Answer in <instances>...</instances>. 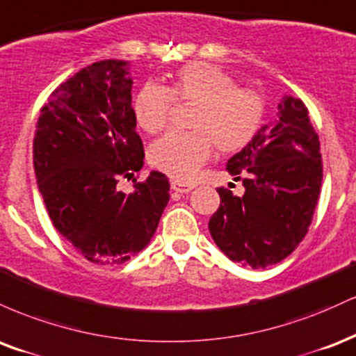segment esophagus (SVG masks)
<instances>
[{"mask_svg": "<svg viewBox=\"0 0 356 356\" xmlns=\"http://www.w3.org/2000/svg\"><path fill=\"white\" fill-rule=\"evenodd\" d=\"M195 185H191V183H185V181H178V179H173L171 181V190L177 191V193H190L191 190H193Z\"/></svg>", "mask_w": 356, "mask_h": 356, "instance_id": "obj_1", "label": "esophagus"}]
</instances>
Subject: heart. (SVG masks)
Listing matches in <instances>:
<instances>
[{
    "instance_id": "1",
    "label": "heart",
    "mask_w": 356,
    "mask_h": 356,
    "mask_svg": "<svg viewBox=\"0 0 356 356\" xmlns=\"http://www.w3.org/2000/svg\"><path fill=\"white\" fill-rule=\"evenodd\" d=\"M196 102L191 131H168L149 146V163L177 179H188L211 156L213 146L235 153L260 131L265 102L257 91L238 86L228 71L211 63L191 61L170 76L168 88L145 83L133 96L131 111L146 133L165 128L171 103Z\"/></svg>"
}]
</instances>
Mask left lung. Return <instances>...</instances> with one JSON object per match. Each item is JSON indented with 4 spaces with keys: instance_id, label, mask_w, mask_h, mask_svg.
I'll return each mask as SVG.
<instances>
[{
    "instance_id": "8db88e82",
    "label": "left lung",
    "mask_w": 356,
    "mask_h": 356,
    "mask_svg": "<svg viewBox=\"0 0 356 356\" xmlns=\"http://www.w3.org/2000/svg\"><path fill=\"white\" fill-rule=\"evenodd\" d=\"M227 170L243 181L245 195L216 190L221 203L208 223L215 243L254 270L285 260L307 235L323 178L320 140L302 99L285 96Z\"/></svg>"
}]
</instances>
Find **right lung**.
<instances>
[{
	"instance_id": "obj_1",
	"label": "right lung",
	"mask_w": 356,
	"mask_h": 356,
	"mask_svg": "<svg viewBox=\"0 0 356 356\" xmlns=\"http://www.w3.org/2000/svg\"><path fill=\"white\" fill-rule=\"evenodd\" d=\"M131 66L103 60L61 83L41 108L33 165L54 228L88 261L120 265L149 243L170 202V181H145L143 143L131 111ZM134 179L129 195L115 188Z\"/></svg>"
}]
</instances>
